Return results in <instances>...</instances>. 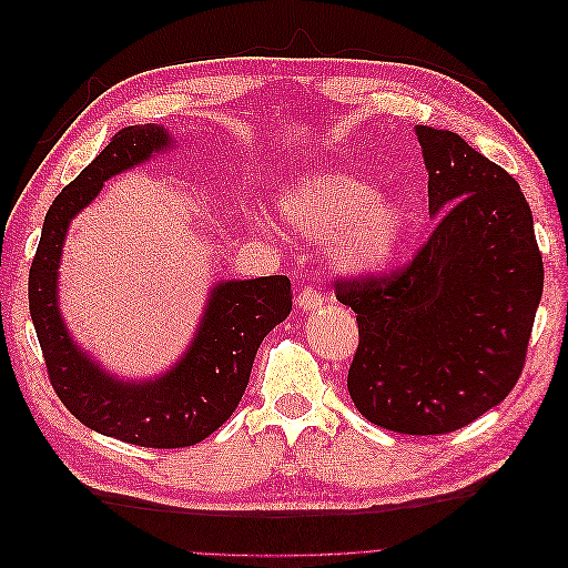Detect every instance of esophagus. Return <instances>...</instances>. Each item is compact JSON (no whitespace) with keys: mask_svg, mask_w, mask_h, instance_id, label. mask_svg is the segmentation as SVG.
<instances>
[{"mask_svg":"<svg viewBox=\"0 0 568 568\" xmlns=\"http://www.w3.org/2000/svg\"><path fill=\"white\" fill-rule=\"evenodd\" d=\"M296 303H298L301 311H317V307L324 305V296H322V291L315 288V286H303L298 291Z\"/></svg>","mask_w":568,"mask_h":568,"instance_id":"1","label":"esophagus"}]
</instances>
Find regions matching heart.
Wrapping results in <instances>:
<instances>
[{"label":"heart","mask_w":568,"mask_h":568,"mask_svg":"<svg viewBox=\"0 0 568 568\" xmlns=\"http://www.w3.org/2000/svg\"><path fill=\"white\" fill-rule=\"evenodd\" d=\"M284 217L301 234L329 239L341 263L379 270L405 239V213L388 196L348 173L317 170L280 194Z\"/></svg>","instance_id":"b5f03b06"}]
</instances>
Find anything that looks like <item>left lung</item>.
<instances>
[{"instance_id":"8db88e82","label":"left lung","mask_w":568,"mask_h":568,"mask_svg":"<svg viewBox=\"0 0 568 568\" xmlns=\"http://www.w3.org/2000/svg\"><path fill=\"white\" fill-rule=\"evenodd\" d=\"M428 242L388 274L336 280L357 315L348 390L359 415L409 436L450 434L519 382L542 296V255L521 186L459 134L417 125Z\"/></svg>"}]
</instances>
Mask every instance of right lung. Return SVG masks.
Segmentation results:
<instances>
[{"label":"right lung","instance_id":"right-lung-1","mask_svg":"<svg viewBox=\"0 0 568 568\" xmlns=\"http://www.w3.org/2000/svg\"><path fill=\"white\" fill-rule=\"evenodd\" d=\"M170 140L153 123L113 134L109 146L49 205L28 277L30 317L59 400L92 432L142 448H189L217 432L242 400L263 338L286 320L294 296L284 274L215 284L192 346L156 382L113 379L75 346L57 301L68 225L109 178L149 161Z\"/></svg>","mask_w":568,"mask_h":568}]
</instances>
